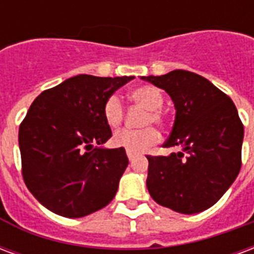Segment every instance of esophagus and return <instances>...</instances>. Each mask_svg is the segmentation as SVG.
Returning <instances> with one entry per match:
<instances>
[{"mask_svg":"<svg viewBox=\"0 0 254 254\" xmlns=\"http://www.w3.org/2000/svg\"><path fill=\"white\" fill-rule=\"evenodd\" d=\"M127 155L129 160H133L134 159V156H136V152H132V151H127Z\"/></svg>","mask_w":254,"mask_h":254,"instance_id":"1","label":"esophagus"}]
</instances>
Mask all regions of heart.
<instances>
[{
	"mask_svg": "<svg viewBox=\"0 0 254 254\" xmlns=\"http://www.w3.org/2000/svg\"><path fill=\"white\" fill-rule=\"evenodd\" d=\"M129 100L147 110L141 122L143 127H148L151 124L156 127H163L165 116L160 109L165 103V96L159 88L154 85H140L129 92ZM124 113H125L124 105L118 96L111 95L106 99L103 105V117L109 127H120L124 120ZM156 140H158V133L154 127H148L140 130L122 129L113 136L111 143L117 148H124L132 152H141L155 144Z\"/></svg>",
	"mask_w": 254,
	"mask_h": 254,
	"instance_id": "heart-1",
	"label": "heart"
}]
</instances>
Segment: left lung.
I'll return each mask as SVG.
<instances>
[{
	"mask_svg": "<svg viewBox=\"0 0 254 254\" xmlns=\"http://www.w3.org/2000/svg\"><path fill=\"white\" fill-rule=\"evenodd\" d=\"M141 80L165 89L176 107L166 148L169 156H147V188L155 201L193 215L212 207L241 170L244 125L235 105L209 80L177 69Z\"/></svg>",
	"mask_w": 254,
	"mask_h": 254,
	"instance_id": "8db88e82",
	"label": "left lung"
}]
</instances>
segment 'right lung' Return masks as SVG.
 <instances>
[{
  "mask_svg": "<svg viewBox=\"0 0 254 254\" xmlns=\"http://www.w3.org/2000/svg\"><path fill=\"white\" fill-rule=\"evenodd\" d=\"M134 76L77 74L43 91L19 129L23 178L49 211L83 218L114 198L127 167L124 148H105L106 99Z\"/></svg>",
  "mask_w": 254,
  "mask_h": 254,
  "instance_id": "right-lung-1",
  "label": "right lung"
}]
</instances>
